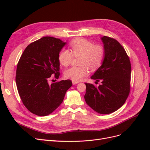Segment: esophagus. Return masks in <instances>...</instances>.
Instances as JSON below:
<instances>
[{"instance_id":"1","label":"esophagus","mask_w":150,"mask_h":150,"mask_svg":"<svg viewBox=\"0 0 150 150\" xmlns=\"http://www.w3.org/2000/svg\"><path fill=\"white\" fill-rule=\"evenodd\" d=\"M78 83H79L78 81H72V84H73L74 85L77 84Z\"/></svg>"}]
</instances>
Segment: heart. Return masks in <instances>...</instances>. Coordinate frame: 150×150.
<instances>
[{"mask_svg": "<svg viewBox=\"0 0 150 150\" xmlns=\"http://www.w3.org/2000/svg\"><path fill=\"white\" fill-rule=\"evenodd\" d=\"M71 51L63 49L58 56L59 62L62 66L67 67L71 63L73 56L79 57V67H72L64 72L66 78L78 81L88 74L89 67L95 70L102 64L105 50L100 44H95L84 39H77L70 43Z\"/></svg>", "mask_w": 150, "mask_h": 150, "instance_id": "1", "label": "heart"}]
</instances>
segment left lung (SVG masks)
I'll return each mask as SVG.
<instances>
[{
    "label": "left lung",
    "instance_id": "8db88e82",
    "mask_svg": "<svg viewBox=\"0 0 150 150\" xmlns=\"http://www.w3.org/2000/svg\"><path fill=\"white\" fill-rule=\"evenodd\" d=\"M105 50L104 59L91 78L101 81L98 87L86 86L84 99L88 105L99 114H110L125 104L130 91L131 63L125 49L115 39L101 38Z\"/></svg>",
    "mask_w": 150,
    "mask_h": 150
}]
</instances>
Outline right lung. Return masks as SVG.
<instances>
[{"label":"right lung","mask_w":150,"mask_h":150,"mask_svg":"<svg viewBox=\"0 0 150 150\" xmlns=\"http://www.w3.org/2000/svg\"><path fill=\"white\" fill-rule=\"evenodd\" d=\"M66 44L59 39L44 37L30 43L18 62L16 82L24 105L33 114L45 116L60 106L68 89L69 79L49 84L51 76L58 79V56Z\"/></svg>","instance_id":"obj_1"}]
</instances>
